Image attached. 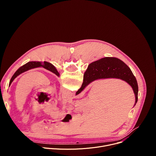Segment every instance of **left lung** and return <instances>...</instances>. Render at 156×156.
<instances>
[{"mask_svg": "<svg viewBox=\"0 0 156 156\" xmlns=\"http://www.w3.org/2000/svg\"><path fill=\"white\" fill-rule=\"evenodd\" d=\"M39 67H43L45 69L52 72L53 73L55 74L57 76H60V74L58 72V71L57 70L55 66L51 63L48 62H37V61H32V62H29L28 63H27L26 64H25L24 65L21 66V67H20L16 72L15 73L13 74V75L12 76L10 83H9V86H10V84H12V83L13 82V81L20 74H21L22 73H24L29 70L31 69H36V68H39Z\"/></svg>", "mask_w": 156, "mask_h": 156, "instance_id": "obj_1", "label": "left lung"}]
</instances>
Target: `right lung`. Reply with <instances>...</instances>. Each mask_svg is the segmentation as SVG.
I'll list each match as a JSON object with an SVG mask.
<instances>
[{"label":"right lung","instance_id":"add662e5","mask_svg":"<svg viewBox=\"0 0 156 156\" xmlns=\"http://www.w3.org/2000/svg\"><path fill=\"white\" fill-rule=\"evenodd\" d=\"M117 78L126 82L133 89L135 95V104L138 101V86L135 76L128 66L116 57H104L93 62L88 65L84 73L81 87L76 93L78 95L91 83L95 80Z\"/></svg>","mask_w":156,"mask_h":156}]
</instances>
